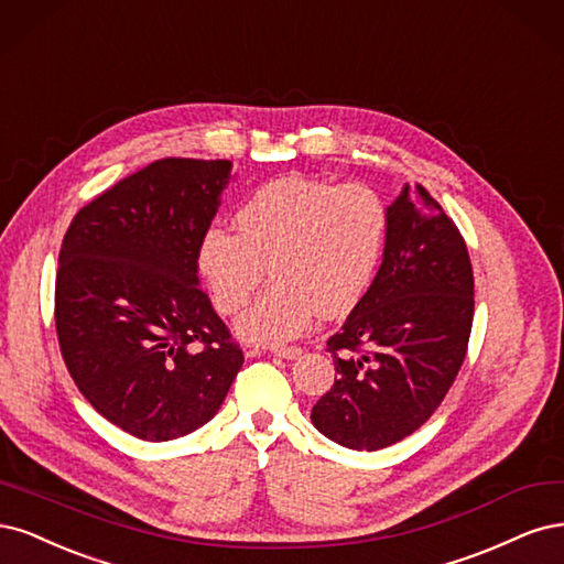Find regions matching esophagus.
Instances as JSON below:
<instances>
[{
	"label": "esophagus",
	"mask_w": 564,
	"mask_h": 564,
	"mask_svg": "<svg viewBox=\"0 0 564 564\" xmlns=\"http://www.w3.org/2000/svg\"><path fill=\"white\" fill-rule=\"evenodd\" d=\"M269 351L274 354V356L288 358V360H293V358H297V356L302 354V349H300V347H271Z\"/></svg>",
	"instance_id": "obj_1"
}]
</instances>
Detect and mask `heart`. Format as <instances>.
Listing matches in <instances>:
<instances>
[{"instance_id": "b5f03b06", "label": "heart", "mask_w": 564, "mask_h": 564, "mask_svg": "<svg viewBox=\"0 0 564 564\" xmlns=\"http://www.w3.org/2000/svg\"><path fill=\"white\" fill-rule=\"evenodd\" d=\"M236 231L213 225L196 264L215 306L236 314L269 271L264 293L239 321L256 344H283L318 314H349L366 293L384 250L389 210L368 185H335L290 175L258 187L234 215Z\"/></svg>"}]
</instances>
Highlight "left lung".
Here are the masks:
<instances>
[{"label": "left lung", "mask_w": 564, "mask_h": 564, "mask_svg": "<svg viewBox=\"0 0 564 564\" xmlns=\"http://www.w3.org/2000/svg\"><path fill=\"white\" fill-rule=\"evenodd\" d=\"M387 210L384 258L328 339L335 384L312 410L325 438L368 452L438 410L474 325V269L457 225L422 185H405Z\"/></svg>", "instance_id": "8db88e82"}]
</instances>
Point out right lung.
Masks as SVG:
<instances>
[{"label": "right lung", "instance_id": "obj_1", "mask_svg": "<svg viewBox=\"0 0 564 564\" xmlns=\"http://www.w3.org/2000/svg\"><path fill=\"white\" fill-rule=\"evenodd\" d=\"M231 161L161 159L72 220L58 258L65 366L107 422L163 443L220 410L243 351L198 288L196 252Z\"/></svg>", "mask_w": 564, "mask_h": 564}]
</instances>
